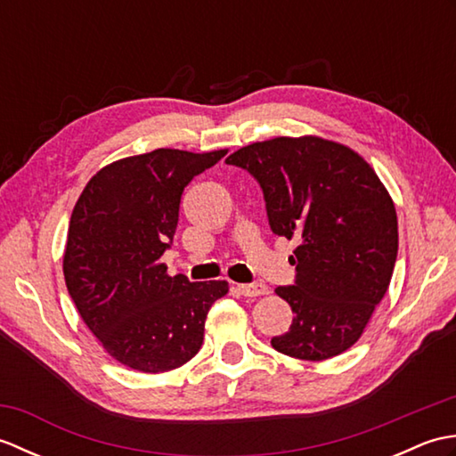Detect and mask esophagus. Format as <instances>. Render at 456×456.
<instances>
[{"instance_id": "34e87169", "label": "esophagus", "mask_w": 456, "mask_h": 456, "mask_svg": "<svg viewBox=\"0 0 456 456\" xmlns=\"http://www.w3.org/2000/svg\"><path fill=\"white\" fill-rule=\"evenodd\" d=\"M239 292L245 297H258V296H266L268 288L265 284H239Z\"/></svg>"}]
</instances>
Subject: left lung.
I'll return each mask as SVG.
<instances>
[{"label": "left lung", "mask_w": 456, "mask_h": 456, "mask_svg": "<svg viewBox=\"0 0 456 456\" xmlns=\"http://www.w3.org/2000/svg\"><path fill=\"white\" fill-rule=\"evenodd\" d=\"M225 162L258 180L270 229L299 240L296 284L276 288L292 325L270 343L299 361L348 351L388 292L398 256L388 190L361 154L317 134L247 144Z\"/></svg>", "instance_id": "8db88e82"}]
</instances>
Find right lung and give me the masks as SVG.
<instances>
[{
	"label": "right lung",
	"mask_w": 456,
	"mask_h": 456,
	"mask_svg": "<svg viewBox=\"0 0 456 456\" xmlns=\"http://www.w3.org/2000/svg\"><path fill=\"white\" fill-rule=\"evenodd\" d=\"M227 149H157L95 172L76 201L62 258L68 294L108 354L159 374L198 354L209 307L225 280L170 276L162 255L176 233L180 200L193 176Z\"/></svg>",
	"instance_id": "add662e5"
}]
</instances>
